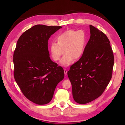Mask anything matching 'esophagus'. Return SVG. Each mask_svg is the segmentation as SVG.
Listing matches in <instances>:
<instances>
[{
    "label": "esophagus",
    "instance_id": "1",
    "mask_svg": "<svg viewBox=\"0 0 125 125\" xmlns=\"http://www.w3.org/2000/svg\"><path fill=\"white\" fill-rule=\"evenodd\" d=\"M63 70H64V73H65V74L67 75V70L66 69H65V68Z\"/></svg>",
    "mask_w": 125,
    "mask_h": 125
}]
</instances>
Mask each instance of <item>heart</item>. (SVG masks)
<instances>
[{
    "label": "heart",
    "mask_w": 125,
    "mask_h": 125,
    "mask_svg": "<svg viewBox=\"0 0 125 125\" xmlns=\"http://www.w3.org/2000/svg\"><path fill=\"white\" fill-rule=\"evenodd\" d=\"M87 35L83 30H67L57 37V41L51 44L50 51L52 58L58 61L63 54L60 63L63 66H68L73 59L81 57L83 53L87 41Z\"/></svg>",
    "instance_id": "b5f03b06"
}]
</instances>
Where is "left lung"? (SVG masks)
I'll list each match as a JSON object with an SVG mask.
<instances>
[{
	"mask_svg": "<svg viewBox=\"0 0 125 125\" xmlns=\"http://www.w3.org/2000/svg\"><path fill=\"white\" fill-rule=\"evenodd\" d=\"M90 30V39L82 57L67 73L73 99L80 104L88 103L102 95L112 78L114 62L106 35L91 25Z\"/></svg>",
	"mask_w": 125,
	"mask_h": 125,
	"instance_id": "1",
	"label": "left lung"
}]
</instances>
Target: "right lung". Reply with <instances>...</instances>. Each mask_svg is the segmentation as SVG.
Instances as JSON below:
<instances>
[{
	"instance_id": "1",
	"label": "right lung",
	"mask_w": 125,
	"mask_h": 125,
	"mask_svg": "<svg viewBox=\"0 0 125 125\" xmlns=\"http://www.w3.org/2000/svg\"><path fill=\"white\" fill-rule=\"evenodd\" d=\"M61 26L37 24L18 40L13 54L14 77L24 95L36 104L50 103L56 87L64 78L62 67L52 61L48 41Z\"/></svg>"
}]
</instances>
